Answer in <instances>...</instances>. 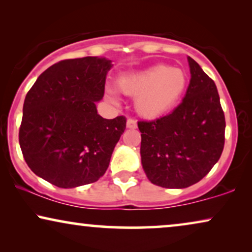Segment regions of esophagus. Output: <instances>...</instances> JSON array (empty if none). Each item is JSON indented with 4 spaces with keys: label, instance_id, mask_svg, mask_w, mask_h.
I'll return each instance as SVG.
<instances>
[{
    "label": "esophagus",
    "instance_id": "obj_1",
    "mask_svg": "<svg viewBox=\"0 0 252 252\" xmlns=\"http://www.w3.org/2000/svg\"><path fill=\"white\" fill-rule=\"evenodd\" d=\"M137 127V124H136V120L133 119V118H128L127 119V128H130V129H134Z\"/></svg>",
    "mask_w": 252,
    "mask_h": 252
}]
</instances>
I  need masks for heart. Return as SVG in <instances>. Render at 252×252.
Masks as SVG:
<instances>
[{
	"mask_svg": "<svg viewBox=\"0 0 252 252\" xmlns=\"http://www.w3.org/2000/svg\"><path fill=\"white\" fill-rule=\"evenodd\" d=\"M187 84V74L182 68L156 65L120 78L117 88L124 94L136 97V110L140 115L155 118L168 112L177 104Z\"/></svg>",
	"mask_w": 252,
	"mask_h": 252,
	"instance_id": "obj_1",
	"label": "heart"
}]
</instances>
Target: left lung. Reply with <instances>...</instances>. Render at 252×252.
<instances>
[{"label":"left lung","mask_w":252,"mask_h":252,"mask_svg":"<svg viewBox=\"0 0 252 252\" xmlns=\"http://www.w3.org/2000/svg\"><path fill=\"white\" fill-rule=\"evenodd\" d=\"M190 82L171 113L140 120L141 161L147 177L163 188H187L219 160L225 144L223 115L215 81L188 57Z\"/></svg>","instance_id":"1"}]
</instances>
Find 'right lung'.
I'll list each match as a JSON object with an SVG mask.
<instances>
[{"instance_id": "obj_1", "label": "right lung", "mask_w": 252, "mask_h": 252, "mask_svg": "<svg viewBox=\"0 0 252 252\" xmlns=\"http://www.w3.org/2000/svg\"><path fill=\"white\" fill-rule=\"evenodd\" d=\"M105 58L64 60L40 74L27 93L19 128L26 164L60 188L97 181L108 170L126 118L104 119L95 103L111 67Z\"/></svg>"}]
</instances>
